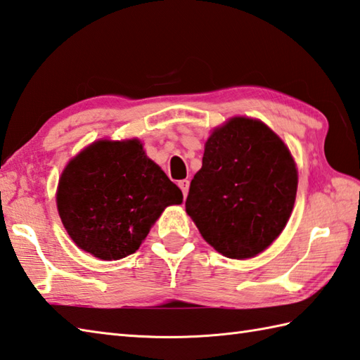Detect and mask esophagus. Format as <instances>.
<instances>
[{
  "label": "esophagus",
  "instance_id": "34e87169",
  "mask_svg": "<svg viewBox=\"0 0 360 360\" xmlns=\"http://www.w3.org/2000/svg\"><path fill=\"white\" fill-rule=\"evenodd\" d=\"M179 188L181 189L183 197L188 195V191H189V180H180L179 181Z\"/></svg>",
  "mask_w": 360,
  "mask_h": 360
}]
</instances>
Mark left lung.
<instances>
[{"label": "left lung", "instance_id": "left-lung-1", "mask_svg": "<svg viewBox=\"0 0 360 360\" xmlns=\"http://www.w3.org/2000/svg\"><path fill=\"white\" fill-rule=\"evenodd\" d=\"M297 183L295 163L281 139L261 121L233 118L205 144L186 212L219 253L252 258L288 224Z\"/></svg>", "mask_w": 360, "mask_h": 360}]
</instances>
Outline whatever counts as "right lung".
<instances>
[{
  "label": "right lung",
  "mask_w": 360,
  "mask_h": 360,
  "mask_svg": "<svg viewBox=\"0 0 360 360\" xmlns=\"http://www.w3.org/2000/svg\"><path fill=\"white\" fill-rule=\"evenodd\" d=\"M181 200L179 186L146 157L138 139L91 144L65 167L57 191L71 239L107 261L135 253L161 211Z\"/></svg>",
  "instance_id": "obj_1"
}]
</instances>
